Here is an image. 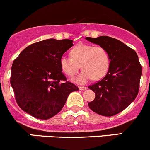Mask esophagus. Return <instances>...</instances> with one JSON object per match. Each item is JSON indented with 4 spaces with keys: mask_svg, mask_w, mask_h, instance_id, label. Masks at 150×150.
Masks as SVG:
<instances>
[{
    "mask_svg": "<svg viewBox=\"0 0 150 150\" xmlns=\"http://www.w3.org/2000/svg\"><path fill=\"white\" fill-rule=\"evenodd\" d=\"M78 89L80 90H85V89H86V86H78Z\"/></svg>",
    "mask_w": 150,
    "mask_h": 150,
    "instance_id": "1",
    "label": "esophagus"
}]
</instances>
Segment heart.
<instances>
[{
  "mask_svg": "<svg viewBox=\"0 0 150 150\" xmlns=\"http://www.w3.org/2000/svg\"><path fill=\"white\" fill-rule=\"evenodd\" d=\"M71 58L62 57L61 68L67 75L72 77L83 69L79 75L72 81L79 84L89 81L92 78L99 80L103 78L110 67V56L107 50L100 46L79 43L70 51Z\"/></svg>",
  "mask_w": 150,
  "mask_h": 150,
  "instance_id": "obj_1",
  "label": "heart"
}]
</instances>
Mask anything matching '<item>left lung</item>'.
<instances>
[{"label":"left lung","mask_w":150,"mask_h":150,"mask_svg":"<svg viewBox=\"0 0 150 150\" xmlns=\"http://www.w3.org/2000/svg\"><path fill=\"white\" fill-rule=\"evenodd\" d=\"M86 39L106 49L110 61L106 76L89 86L96 98L88 106L100 115L109 117L118 114L138 96L142 73L138 54L124 43L109 36Z\"/></svg>","instance_id":"left-lung-1"}]
</instances>
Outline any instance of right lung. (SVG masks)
Listing matches in <instances>:
<instances>
[{
	"label": "right lung",
	"mask_w": 150,
	"mask_h": 150,
	"mask_svg": "<svg viewBox=\"0 0 150 150\" xmlns=\"http://www.w3.org/2000/svg\"><path fill=\"white\" fill-rule=\"evenodd\" d=\"M72 40L47 39L28 46L12 66L10 83L22 110L38 119L58 114L78 88L67 81L60 61Z\"/></svg>",
	"instance_id": "right-lung-1"
}]
</instances>
